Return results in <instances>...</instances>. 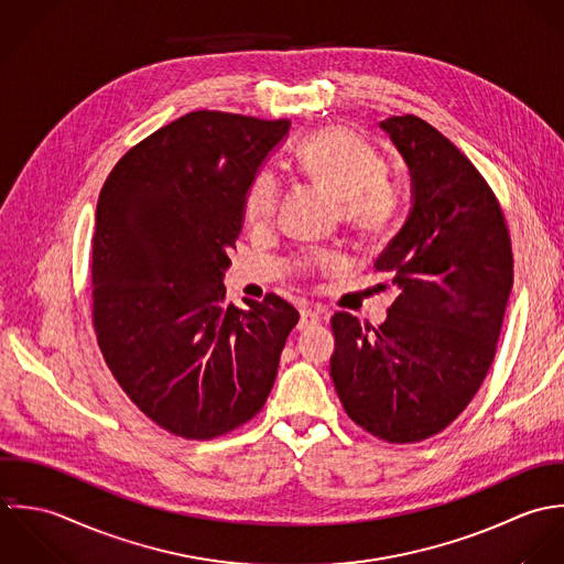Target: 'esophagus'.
Instances as JSON below:
<instances>
[{
	"instance_id": "1",
	"label": "esophagus",
	"mask_w": 564,
	"mask_h": 564,
	"mask_svg": "<svg viewBox=\"0 0 564 564\" xmlns=\"http://www.w3.org/2000/svg\"><path fill=\"white\" fill-rule=\"evenodd\" d=\"M321 321H323V310H318V307H310V310H303L301 312V321H299V329L303 332V329H307V327H314V325H321Z\"/></svg>"
}]
</instances>
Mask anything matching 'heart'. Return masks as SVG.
<instances>
[{
  "label": "heart",
  "instance_id": "obj_1",
  "mask_svg": "<svg viewBox=\"0 0 564 564\" xmlns=\"http://www.w3.org/2000/svg\"><path fill=\"white\" fill-rule=\"evenodd\" d=\"M296 172L338 200L341 223L372 237L394 220L399 207L397 185L386 176L383 156L355 130L334 126L305 139L294 156ZM279 205V181L270 170L259 172L243 198V218L254 228L270 225ZM327 257L305 265L327 263Z\"/></svg>",
  "mask_w": 564,
  "mask_h": 564
}]
</instances>
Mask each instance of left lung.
Listing matches in <instances>:
<instances>
[{
    "label": "left lung",
    "mask_w": 564,
    "mask_h": 564,
    "mask_svg": "<svg viewBox=\"0 0 564 564\" xmlns=\"http://www.w3.org/2000/svg\"><path fill=\"white\" fill-rule=\"evenodd\" d=\"M379 128L403 156L412 207L375 261L397 301L377 329L338 312L332 377L346 414L388 443H421L479 390L512 290L501 207L475 165L416 115Z\"/></svg>",
    "instance_id": "obj_1"
}]
</instances>
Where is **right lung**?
<instances>
[{
  "mask_svg": "<svg viewBox=\"0 0 564 564\" xmlns=\"http://www.w3.org/2000/svg\"><path fill=\"white\" fill-rule=\"evenodd\" d=\"M288 119L194 111L130 148L96 212L94 327L130 401L159 427L209 441L265 403L299 312L276 294L226 303L243 198Z\"/></svg>",
  "mask_w": 564,
  "mask_h": 564,
  "instance_id": "add662e5",
  "label": "right lung"
}]
</instances>
